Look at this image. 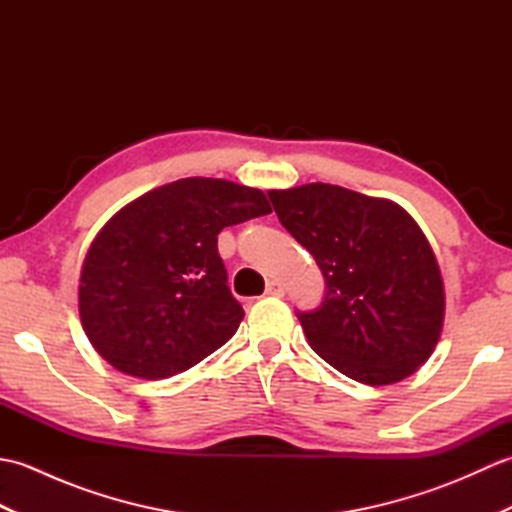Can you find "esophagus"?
I'll return each mask as SVG.
<instances>
[{
  "label": "esophagus",
  "mask_w": 512,
  "mask_h": 512,
  "mask_svg": "<svg viewBox=\"0 0 512 512\" xmlns=\"http://www.w3.org/2000/svg\"><path fill=\"white\" fill-rule=\"evenodd\" d=\"M266 295L281 297V295H284V284H281V281H268V284H266Z\"/></svg>",
  "instance_id": "esophagus-1"
}]
</instances>
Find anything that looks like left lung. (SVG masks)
<instances>
[{
    "label": "left lung",
    "mask_w": 512,
    "mask_h": 512,
    "mask_svg": "<svg viewBox=\"0 0 512 512\" xmlns=\"http://www.w3.org/2000/svg\"><path fill=\"white\" fill-rule=\"evenodd\" d=\"M268 198L325 277L321 308L297 314L312 350L374 387L427 363L442 334L444 284L416 220L396 202L323 182Z\"/></svg>",
    "instance_id": "obj_1"
}]
</instances>
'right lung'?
Masks as SVG:
<instances>
[{
	"mask_svg": "<svg viewBox=\"0 0 512 512\" xmlns=\"http://www.w3.org/2000/svg\"><path fill=\"white\" fill-rule=\"evenodd\" d=\"M270 211L264 191L220 178H182L125 204L81 268L79 314L94 350L147 380L220 350L244 310L226 286L217 235Z\"/></svg>",
	"mask_w": 512,
	"mask_h": 512,
	"instance_id": "right-lung-1",
	"label": "right lung"
}]
</instances>
